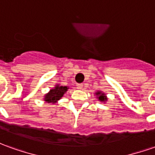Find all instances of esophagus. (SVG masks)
I'll list each match as a JSON object with an SVG mask.
<instances>
[{
  "instance_id": "1",
  "label": "esophagus",
  "mask_w": 155,
  "mask_h": 155,
  "mask_svg": "<svg viewBox=\"0 0 155 155\" xmlns=\"http://www.w3.org/2000/svg\"><path fill=\"white\" fill-rule=\"evenodd\" d=\"M76 86H77V89H79V90H81V89L83 88V85L82 84H77Z\"/></svg>"
}]
</instances>
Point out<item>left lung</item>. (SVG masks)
<instances>
[{"mask_svg": "<svg viewBox=\"0 0 155 155\" xmlns=\"http://www.w3.org/2000/svg\"><path fill=\"white\" fill-rule=\"evenodd\" d=\"M95 96H96V99L99 101L100 102L106 103L108 100L107 94L104 93L103 91H96V92H95Z\"/></svg>", "mask_w": 155, "mask_h": 155, "instance_id": "8db88e82", "label": "left lung"}]
</instances>
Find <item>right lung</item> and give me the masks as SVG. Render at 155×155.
<instances>
[{"mask_svg": "<svg viewBox=\"0 0 155 155\" xmlns=\"http://www.w3.org/2000/svg\"><path fill=\"white\" fill-rule=\"evenodd\" d=\"M68 90L69 87L67 85L64 86L59 84H56L54 88L50 89V91L44 95V101L47 103L55 104L62 98Z\"/></svg>", "mask_w": 155, "mask_h": 155, "instance_id": "right-lung-1", "label": "right lung"}]
</instances>
